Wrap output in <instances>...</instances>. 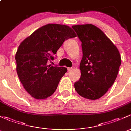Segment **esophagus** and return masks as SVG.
Returning a JSON list of instances; mask_svg holds the SVG:
<instances>
[{"instance_id": "obj_1", "label": "esophagus", "mask_w": 131, "mask_h": 131, "mask_svg": "<svg viewBox=\"0 0 131 131\" xmlns=\"http://www.w3.org/2000/svg\"><path fill=\"white\" fill-rule=\"evenodd\" d=\"M72 69H73L72 67H68V68H67V71H68L69 72V71H71Z\"/></svg>"}]
</instances>
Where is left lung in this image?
Segmentation results:
<instances>
[{"label": "left lung", "instance_id": "1", "mask_svg": "<svg viewBox=\"0 0 131 131\" xmlns=\"http://www.w3.org/2000/svg\"><path fill=\"white\" fill-rule=\"evenodd\" d=\"M82 42L81 78L74 83L83 98L96 100L107 92L115 81L121 64L119 51L107 36L91 24L72 26Z\"/></svg>", "mask_w": 131, "mask_h": 131}]
</instances>
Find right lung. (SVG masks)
<instances>
[{"label": "right lung", "mask_w": 131, "mask_h": 131, "mask_svg": "<svg viewBox=\"0 0 131 131\" xmlns=\"http://www.w3.org/2000/svg\"><path fill=\"white\" fill-rule=\"evenodd\" d=\"M76 35L67 25L47 24L21 43L16 52V71L26 91L35 99H45L56 91L67 72L64 67L48 66L66 40Z\"/></svg>", "instance_id": "right-lung-1"}]
</instances>
